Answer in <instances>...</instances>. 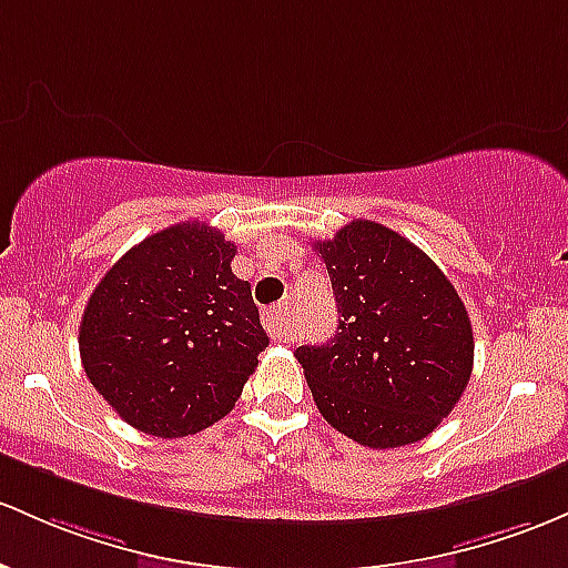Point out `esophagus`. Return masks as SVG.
Masks as SVG:
<instances>
[{
	"label": "esophagus",
	"instance_id": "34e87169",
	"mask_svg": "<svg viewBox=\"0 0 568 568\" xmlns=\"http://www.w3.org/2000/svg\"><path fill=\"white\" fill-rule=\"evenodd\" d=\"M264 326L272 339H285L288 336V304H274L264 313Z\"/></svg>",
	"mask_w": 568,
	"mask_h": 568
}]
</instances>
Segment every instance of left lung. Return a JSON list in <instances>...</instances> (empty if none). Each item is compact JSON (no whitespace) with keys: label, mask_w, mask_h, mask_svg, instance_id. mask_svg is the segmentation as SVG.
I'll use <instances>...</instances> for the list:
<instances>
[{"label":"left lung","mask_w":568,"mask_h":568,"mask_svg":"<svg viewBox=\"0 0 568 568\" xmlns=\"http://www.w3.org/2000/svg\"><path fill=\"white\" fill-rule=\"evenodd\" d=\"M336 298L334 339L296 347L321 415L364 447L420 442L453 413L475 364L458 291L407 236L353 221L315 242Z\"/></svg>","instance_id":"1"}]
</instances>
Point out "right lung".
Here are the masks:
<instances>
[{"label":"right lung","mask_w":568,"mask_h":568,"mask_svg":"<svg viewBox=\"0 0 568 568\" xmlns=\"http://www.w3.org/2000/svg\"><path fill=\"white\" fill-rule=\"evenodd\" d=\"M217 229L174 223L145 236L99 280L80 358L93 388L129 426L161 439L226 417L270 345L251 283Z\"/></svg>","instance_id":"add662e5"}]
</instances>
